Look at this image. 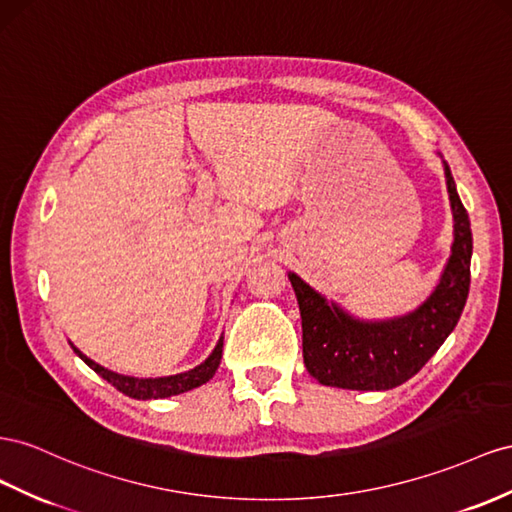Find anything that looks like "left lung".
I'll use <instances>...</instances> for the list:
<instances>
[{
    "mask_svg": "<svg viewBox=\"0 0 512 512\" xmlns=\"http://www.w3.org/2000/svg\"><path fill=\"white\" fill-rule=\"evenodd\" d=\"M444 174L454 241L437 286L416 310L381 321L359 319L288 271L301 312L303 364L319 383L359 392L392 390L416 375L457 327L469 293L472 228L446 161Z\"/></svg>",
    "mask_w": 512,
    "mask_h": 512,
    "instance_id": "8db88e82",
    "label": "left lung"
}]
</instances>
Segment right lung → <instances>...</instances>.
I'll return each instance as SVG.
<instances>
[{
    "label": "right lung",
    "instance_id": "obj_1",
    "mask_svg": "<svg viewBox=\"0 0 512 512\" xmlns=\"http://www.w3.org/2000/svg\"><path fill=\"white\" fill-rule=\"evenodd\" d=\"M71 347L96 372V375H101L107 383H112L114 388L118 392H122L124 396L137 398V400H153V398H170V396H176V394H183V392H189L193 388H200V385H204L206 381H211L213 375L217 372V368H219V362H222L224 334L219 336L213 353L206 357L202 364H198L196 368L185 370V372H178V375L155 377V379H144V377L140 379V377L118 375V372L92 362V359L81 353L73 342H71Z\"/></svg>",
    "mask_w": 512,
    "mask_h": 512
}]
</instances>
